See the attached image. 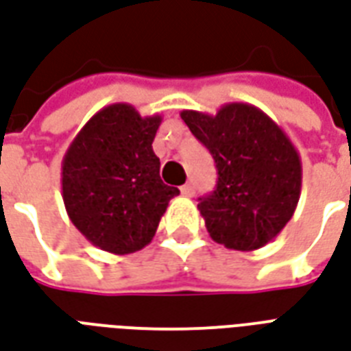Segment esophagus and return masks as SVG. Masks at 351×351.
<instances>
[{"mask_svg": "<svg viewBox=\"0 0 351 351\" xmlns=\"http://www.w3.org/2000/svg\"><path fill=\"white\" fill-rule=\"evenodd\" d=\"M180 191H182V195L193 197V195H195V184H193V182L184 184L182 188H180Z\"/></svg>", "mask_w": 351, "mask_h": 351, "instance_id": "1", "label": "esophagus"}]
</instances>
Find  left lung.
I'll return each instance as SVG.
<instances>
[{
	"mask_svg": "<svg viewBox=\"0 0 351 351\" xmlns=\"http://www.w3.org/2000/svg\"><path fill=\"white\" fill-rule=\"evenodd\" d=\"M180 117L217 167L215 189L197 204L212 240L236 251L264 247L300 201L301 160L292 141L251 104H225L215 115L186 110Z\"/></svg>",
	"mask_w": 351,
	"mask_h": 351,
	"instance_id": "8db88e82",
	"label": "left lung"
}]
</instances>
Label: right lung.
<instances>
[{
	"mask_svg": "<svg viewBox=\"0 0 351 351\" xmlns=\"http://www.w3.org/2000/svg\"><path fill=\"white\" fill-rule=\"evenodd\" d=\"M162 117L111 104L87 121L63 158V201L74 227L115 255L143 249L180 191L160 178L152 150Z\"/></svg>",
	"mask_w": 351,
	"mask_h": 351,
	"instance_id": "1",
	"label": "right lung"
}]
</instances>
